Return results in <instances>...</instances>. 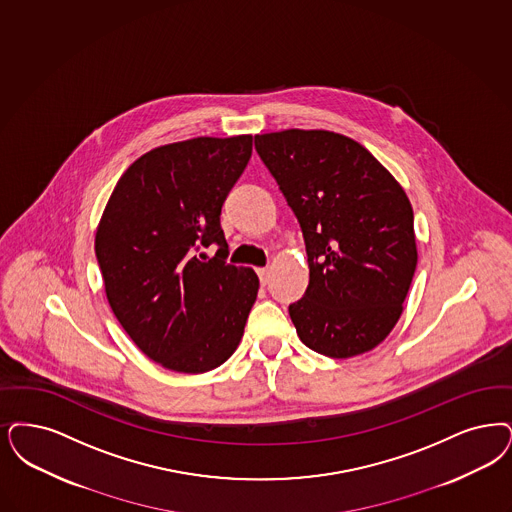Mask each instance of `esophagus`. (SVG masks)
I'll return each instance as SVG.
<instances>
[{
    "label": "esophagus",
    "instance_id": "1",
    "mask_svg": "<svg viewBox=\"0 0 512 512\" xmlns=\"http://www.w3.org/2000/svg\"><path fill=\"white\" fill-rule=\"evenodd\" d=\"M257 274H259L261 284L266 286V284H268V280H270V270H268V268H257Z\"/></svg>",
    "mask_w": 512,
    "mask_h": 512
}]
</instances>
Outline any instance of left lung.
<instances>
[{
    "label": "left lung",
    "instance_id": "8db88e82",
    "mask_svg": "<svg viewBox=\"0 0 512 512\" xmlns=\"http://www.w3.org/2000/svg\"><path fill=\"white\" fill-rule=\"evenodd\" d=\"M255 150L305 238L308 287L289 305L297 335L329 358L377 347L402 314L417 266L406 192L368 148L339 133L255 135Z\"/></svg>",
    "mask_w": 512,
    "mask_h": 512
}]
</instances>
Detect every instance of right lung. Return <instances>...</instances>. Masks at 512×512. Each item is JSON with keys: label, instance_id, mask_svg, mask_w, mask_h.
<instances>
[{"label": "right lung", "instance_id": "right-lung-1", "mask_svg": "<svg viewBox=\"0 0 512 512\" xmlns=\"http://www.w3.org/2000/svg\"><path fill=\"white\" fill-rule=\"evenodd\" d=\"M251 135L198 137L146 152L116 184L95 236L104 289L144 354L179 373L234 354L259 278L226 263L221 207L251 158ZM215 243L207 260L199 251Z\"/></svg>", "mask_w": 512, "mask_h": 512}]
</instances>
